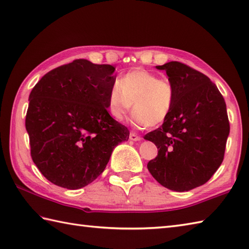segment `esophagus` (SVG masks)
<instances>
[{"instance_id":"1","label":"esophagus","mask_w":249,"mask_h":249,"mask_svg":"<svg viewBox=\"0 0 249 249\" xmlns=\"http://www.w3.org/2000/svg\"><path fill=\"white\" fill-rule=\"evenodd\" d=\"M130 140L131 141H141L142 138H141L140 135L133 133V132H131V133H130Z\"/></svg>"}]
</instances>
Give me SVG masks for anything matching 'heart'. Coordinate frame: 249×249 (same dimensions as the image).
<instances>
[{
    "mask_svg": "<svg viewBox=\"0 0 249 249\" xmlns=\"http://www.w3.org/2000/svg\"><path fill=\"white\" fill-rule=\"evenodd\" d=\"M176 88L169 77H159L145 69H135L116 82L108 94V110L123 121L133 104V120L139 126H156L170 117Z\"/></svg>",
    "mask_w": 249,
    "mask_h": 249,
    "instance_id": "b5f03b06",
    "label": "heart"
}]
</instances>
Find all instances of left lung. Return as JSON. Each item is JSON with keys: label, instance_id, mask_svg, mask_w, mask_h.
I'll return each instance as SVG.
<instances>
[{"label": "left lung", "instance_id": "1", "mask_svg": "<svg viewBox=\"0 0 249 249\" xmlns=\"http://www.w3.org/2000/svg\"><path fill=\"white\" fill-rule=\"evenodd\" d=\"M176 88L172 114L144 139L158 155L147 164L154 178L174 191L204 185L225 157L230 132L224 96L206 75L178 61L158 65Z\"/></svg>", "mask_w": 249, "mask_h": 249}]
</instances>
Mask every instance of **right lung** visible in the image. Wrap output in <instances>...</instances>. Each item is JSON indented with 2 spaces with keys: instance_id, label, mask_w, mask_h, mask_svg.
Listing matches in <instances>:
<instances>
[{
  "instance_id": "right-lung-1",
  "label": "right lung",
  "mask_w": 249,
  "mask_h": 249,
  "mask_svg": "<svg viewBox=\"0 0 249 249\" xmlns=\"http://www.w3.org/2000/svg\"><path fill=\"white\" fill-rule=\"evenodd\" d=\"M115 68L77 59L45 74L25 116L32 160L53 184L79 189L103 173L130 132L108 114Z\"/></svg>"
}]
</instances>
